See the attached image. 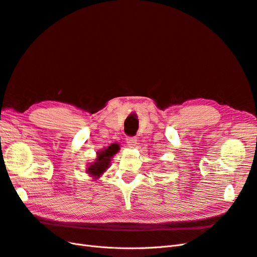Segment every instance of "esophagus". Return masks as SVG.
<instances>
[{"label": "esophagus", "instance_id": "34e87169", "mask_svg": "<svg viewBox=\"0 0 257 257\" xmlns=\"http://www.w3.org/2000/svg\"><path fill=\"white\" fill-rule=\"evenodd\" d=\"M126 142H127L129 148H135L136 144H137V139L134 138V137H127Z\"/></svg>", "mask_w": 257, "mask_h": 257}]
</instances>
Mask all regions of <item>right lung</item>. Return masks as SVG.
<instances>
[{
    "mask_svg": "<svg viewBox=\"0 0 257 257\" xmlns=\"http://www.w3.org/2000/svg\"><path fill=\"white\" fill-rule=\"evenodd\" d=\"M120 150L118 143H112L107 148H103L97 152V158L92 163H89V166L86 168V173L90 175L93 180H98L111 166V161Z\"/></svg>",
    "mask_w": 257,
    "mask_h": 257,
    "instance_id": "add662e5",
    "label": "right lung"
}]
</instances>
